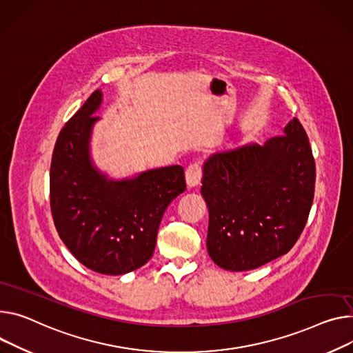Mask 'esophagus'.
<instances>
[{
  "mask_svg": "<svg viewBox=\"0 0 353 353\" xmlns=\"http://www.w3.org/2000/svg\"><path fill=\"white\" fill-rule=\"evenodd\" d=\"M185 179L188 188H195L201 183L202 179V165L199 162H195V164H191L186 171H185Z\"/></svg>",
  "mask_w": 353,
  "mask_h": 353,
  "instance_id": "1",
  "label": "esophagus"
}]
</instances>
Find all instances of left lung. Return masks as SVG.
Here are the masks:
<instances>
[{
    "instance_id": "8db88e82",
    "label": "left lung",
    "mask_w": 353,
    "mask_h": 353,
    "mask_svg": "<svg viewBox=\"0 0 353 353\" xmlns=\"http://www.w3.org/2000/svg\"><path fill=\"white\" fill-rule=\"evenodd\" d=\"M314 188L315 161L298 119L264 145L210 155L201 188L210 259L225 270L246 271L288 253L305 228Z\"/></svg>"
}]
</instances>
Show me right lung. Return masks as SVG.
<instances>
[{"label":"right lung","mask_w":353,"mask_h":353,"mask_svg":"<svg viewBox=\"0 0 353 353\" xmlns=\"http://www.w3.org/2000/svg\"><path fill=\"white\" fill-rule=\"evenodd\" d=\"M100 104L96 90L59 132L50 162V210L59 237L80 263L120 276L151 259L162 214L186 183L181 165L123 181L101 174L89 151Z\"/></svg>","instance_id":"right-lung-1"}]
</instances>
